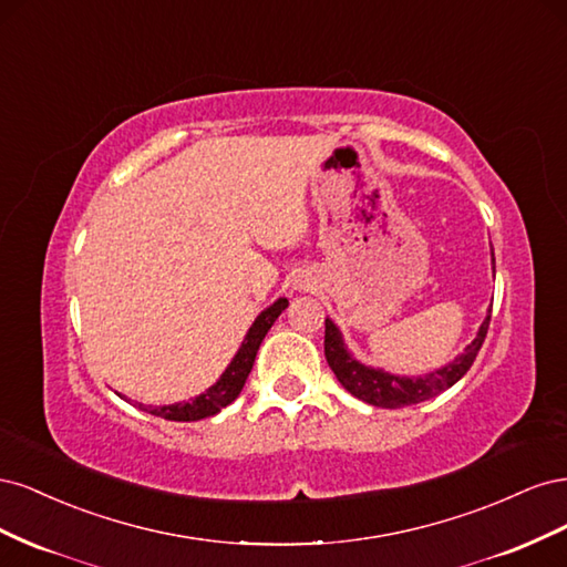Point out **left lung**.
<instances>
[{
  "instance_id": "1",
  "label": "left lung",
  "mask_w": 567,
  "mask_h": 567,
  "mask_svg": "<svg viewBox=\"0 0 567 567\" xmlns=\"http://www.w3.org/2000/svg\"><path fill=\"white\" fill-rule=\"evenodd\" d=\"M492 260H494V252H492ZM489 319H492V310L487 312L485 321L480 323L475 340L454 359V362L444 364L433 373L416 375V379L394 375L383 369H371V367H364L362 362H357V359L348 352L338 326L331 319H326L323 354L331 371L336 373V379L340 381V385L350 394H354L357 400L381 406V409H400V406L431 400L435 394L452 388L456 381H461L463 373L473 367L480 348H483L487 329H489Z\"/></svg>"
}]
</instances>
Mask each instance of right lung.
I'll return each mask as SVG.
<instances>
[{
	"instance_id": "add662e5",
	"label": "right lung",
	"mask_w": 567,
	"mask_h": 567,
	"mask_svg": "<svg viewBox=\"0 0 567 567\" xmlns=\"http://www.w3.org/2000/svg\"><path fill=\"white\" fill-rule=\"evenodd\" d=\"M288 307L286 298H279L274 305H269L267 310L252 321V326L248 329L241 348H238L236 357L231 359V364L227 367V371L219 375V381L215 385H210L198 398L188 400V402H177V404H167V406H144L140 404V409L148 411L153 416H161L167 421H200L215 416L217 411L225 409L227 404H231L238 394H241L248 373L255 364V354L260 350V342L265 340L267 331L271 329V323L279 319V315Z\"/></svg>"
}]
</instances>
